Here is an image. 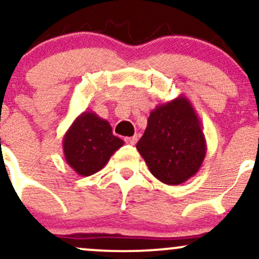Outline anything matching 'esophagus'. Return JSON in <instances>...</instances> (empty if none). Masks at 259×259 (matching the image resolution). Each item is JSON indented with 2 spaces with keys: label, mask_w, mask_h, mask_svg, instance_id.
<instances>
[{
  "label": "esophagus",
  "mask_w": 259,
  "mask_h": 259,
  "mask_svg": "<svg viewBox=\"0 0 259 259\" xmlns=\"http://www.w3.org/2000/svg\"><path fill=\"white\" fill-rule=\"evenodd\" d=\"M124 141L129 145H135L136 141H138V136L135 135V136H132V138H125L124 139Z\"/></svg>",
  "instance_id": "obj_1"
}]
</instances>
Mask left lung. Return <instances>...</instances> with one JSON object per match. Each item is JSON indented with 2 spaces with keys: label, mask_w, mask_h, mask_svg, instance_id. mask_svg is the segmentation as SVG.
<instances>
[{
  "label": "left lung",
  "mask_w": 259,
  "mask_h": 259,
  "mask_svg": "<svg viewBox=\"0 0 259 259\" xmlns=\"http://www.w3.org/2000/svg\"><path fill=\"white\" fill-rule=\"evenodd\" d=\"M136 148L154 178L179 185L197 173L207 153L201 121L184 95L158 105Z\"/></svg>",
  "instance_id": "left-lung-1"
}]
</instances>
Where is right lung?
Masks as SVG:
<instances>
[{"instance_id":"add662e5","label":"right lung","mask_w":259,"mask_h":259,"mask_svg":"<svg viewBox=\"0 0 259 259\" xmlns=\"http://www.w3.org/2000/svg\"><path fill=\"white\" fill-rule=\"evenodd\" d=\"M124 141L95 112H82L63 136V152L69 167L81 177L97 173Z\"/></svg>"}]
</instances>
